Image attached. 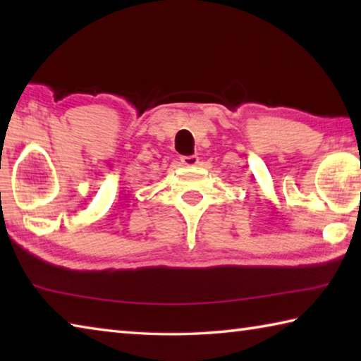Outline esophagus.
Masks as SVG:
<instances>
[{
	"label": "esophagus",
	"mask_w": 361,
	"mask_h": 361,
	"mask_svg": "<svg viewBox=\"0 0 361 361\" xmlns=\"http://www.w3.org/2000/svg\"><path fill=\"white\" fill-rule=\"evenodd\" d=\"M181 164H183V166H186V167H194V166H197V164H199V157L197 156H183Z\"/></svg>",
	"instance_id": "obj_1"
}]
</instances>
